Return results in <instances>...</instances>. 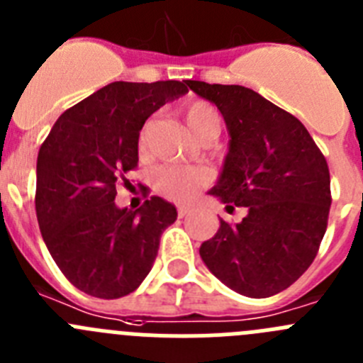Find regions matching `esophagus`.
I'll return each mask as SVG.
<instances>
[{
  "label": "esophagus",
  "instance_id": "obj_1",
  "mask_svg": "<svg viewBox=\"0 0 363 363\" xmlns=\"http://www.w3.org/2000/svg\"><path fill=\"white\" fill-rule=\"evenodd\" d=\"M192 212L191 207H187V205H182V207H178V216L179 218H187L189 214Z\"/></svg>",
  "mask_w": 363,
  "mask_h": 363
}]
</instances>
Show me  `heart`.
I'll list each match as a JSON object with an SVG mask.
<instances>
[{
	"label": "heart",
	"mask_w": 363,
	"mask_h": 363,
	"mask_svg": "<svg viewBox=\"0 0 363 363\" xmlns=\"http://www.w3.org/2000/svg\"><path fill=\"white\" fill-rule=\"evenodd\" d=\"M184 118L196 136L208 133H219V118L216 109L205 101H194L184 108ZM208 176L203 169L191 165H162L156 167L151 174V184L160 196L187 203L196 196L199 189H203Z\"/></svg>",
	"instance_id": "1"
}]
</instances>
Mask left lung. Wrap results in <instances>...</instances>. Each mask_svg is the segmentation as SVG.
Masks as SVG:
<instances>
[{
	"instance_id": "left-lung-1",
	"label": "left lung",
	"mask_w": 363,
	"mask_h": 363,
	"mask_svg": "<svg viewBox=\"0 0 363 363\" xmlns=\"http://www.w3.org/2000/svg\"><path fill=\"white\" fill-rule=\"evenodd\" d=\"M214 102L230 131V149L211 194L241 223L221 227L199 248L208 270L228 288L264 298L286 290L317 257L328 228L331 182L324 155L291 113L254 89L187 81Z\"/></svg>"
}]
</instances>
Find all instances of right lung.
<instances>
[{
    "mask_svg": "<svg viewBox=\"0 0 363 363\" xmlns=\"http://www.w3.org/2000/svg\"><path fill=\"white\" fill-rule=\"evenodd\" d=\"M185 91L187 81L111 82L66 109L41 144L39 228L59 270L91 297L135 291L151 272L162 232L176 221V208L158 196L136 211L116 207L115 196L118 185H131L149 115Z\"/></svg>",
    "mask_w": 363,
    "mask_h": 363,
    "instance_id": "obj_1",
    "label": "right lung"
}]
</instances>
